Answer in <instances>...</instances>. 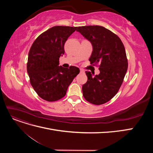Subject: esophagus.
I'll use <instances>...</instances> for the list:
<instances>
[{"label":"esophagus","mask_w":153,"mask_h":153,"mask_svg":"<svg viewBox=\"0 0 153 153\" xmlns=\"http://www.w3.org/2000/svg\"><path fill=\"white\" fill-rule=\"evenodd\" d=\"M80 73H84V71L83 70V69H80Z\"/></svg>","instance_id":"obj_1"}]
</instances>
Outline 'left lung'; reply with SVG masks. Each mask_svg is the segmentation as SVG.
Returning a JSON list of instances; mask_svg holds the SVG:
<instances>
[{
	"instance_id": "8db88e82",
	"label": "left lung",
	"mask_w": 153,
	"mask_h": 153,
	"mask_svg": "<svg viewBox=\"0 0 153 153\" xmlns=\"http://www.w3.org/2000/svg\"><path fill=\"white\" fill-rule=\"evenodd\" d=\"M76 31L92 45L91 64L97 66L100 73L92 76L86 71L87 81L82 86L84 98L93 105L108 102L117 93L128 69V59L124 45L119 37L104 27H78Z\"/></svg>"
}]
</instances>
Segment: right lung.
I'll return each instance as SVG.
<instances>
[{"mask_svg": "<svg viewBox=\"0 0 153 153\" xmlns=\"http://www.w3.org/2000/svg\"><path fill=\"white\" fill-rule=\"evenodd\" d=\"M76 28L53 27L40 34L31 46L27 70L31 85L44 100L51 102L62 98L74 78L80 73L76 66H59V58L64 53V44Z\"/></svg>", "mask_w": 153, "mask_h": 153, "instance_id": "1", "label": "right lung"}]
</instances>
